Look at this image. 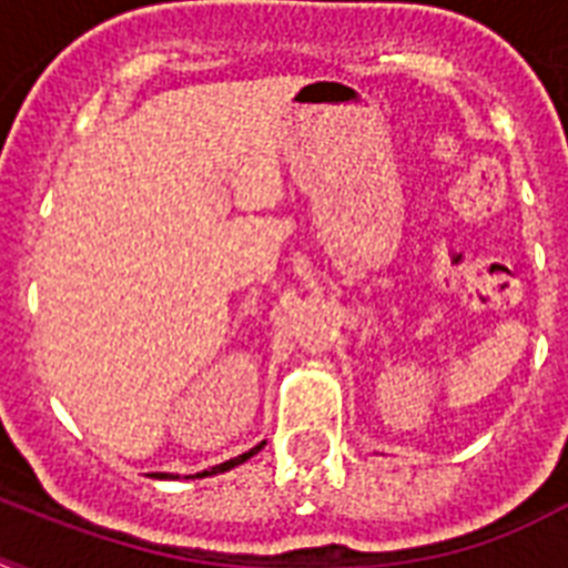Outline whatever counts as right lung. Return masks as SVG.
Returning a JSON list of instances; mask_svg holds the SVG:
<instances>
[{
    "mask_svg": "<svg viewBox=\"0 0 568 568\" xmlns=\"http://www.w3.org/2000/svg\"><path fill=\"white\" fill-rule=\"evenodd\" d=\"M262 448H265V442H258V445H253V448L244 450V454H239V457L226 459V463H221V466H212V468H205V471H196V475H189V480H191V477H196V480H200V477L223 475V471H230V468L241 466V463H247L250 457H256V454H258V450H262ZM150 477H155V480H168V477H171V475H164V471H155V475H150Z\"/></svg>",
    "mask_w": 568,
    "mask_h": 568,
    "instance_id": "add662e5",
    "label": "right lung"
}]
</instances>
